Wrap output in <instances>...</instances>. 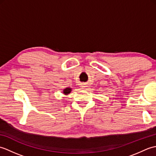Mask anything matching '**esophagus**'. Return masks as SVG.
I'll list each match as a JSON object with an SVG mask.
<instances>
[{
  "label": "esophagus",
  "mask_w": 156,
  "mask_h": 156,
  "mask_svg": "<svg viewBox=\"0 0 156 156\" xmlns=\"http://www.w3.org/2000/svg\"><path fill=\"white\" fill-rule=\"evenodd\" d=\"M88 87V86H87V84L82 83V84H81V87H82V88H85V87Z\"/></svg>",
  "instance_id": "obj_1"
}]
</instances>
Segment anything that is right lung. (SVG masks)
Masks as SVG:
<instances>
[{"label":"right lung","instance_id":"right-lung-1","mask_svg":"<svg viewBox=\"0 0 156 156\" xmlns=\"http://www.w3.org/2000/svg\"><path fill=\"white\" fill-rule=\"evenodd\" d=\"M71 90H72V89L69 88H66V89H64V93L65 94H68L69 93V92H71Z\"/></svg>","mask_w":156,"mask_h":156}]
</instances>
